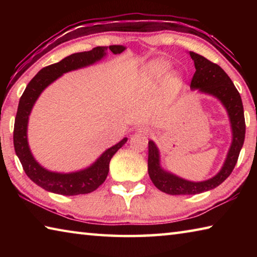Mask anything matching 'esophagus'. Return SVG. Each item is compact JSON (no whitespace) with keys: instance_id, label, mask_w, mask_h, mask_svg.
<instances>
[{"instance_id":"1","label":"esophagus","mask_w":257,"mask_h":257,"mask_svg":"<svg viewBox=\"0 0 257 257\" xmlns=\"http://www.w3.org/2000/svg\"><path fill=\"white\" fill-rule=\"evenodd\" d=\"M136 132L138 133V134H143V135H149V134H151V128H149V127H145V125H143V127H138L137 129H136Z\"/></svg>"}]
</instances>
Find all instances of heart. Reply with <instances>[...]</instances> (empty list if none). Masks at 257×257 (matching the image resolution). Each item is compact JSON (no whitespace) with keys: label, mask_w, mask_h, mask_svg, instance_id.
Segmentation results:
<instances>
[{"label":"heart","mask_w":257,"mask_h":257,"mask_svg":"<svg viewBox=\"0 0 257 257\" xmlns=\"http://www.w3.org/2000/svg\"><path fill=\"white\" fill-rule=\"evenodd\" d=\"M170 62L168 60L164 59H156L151 61L150 63H147L144 70H143L142 75L146 79H151V80H160L165 73L168 72L169 68H170ZM169 80H170L171 84L173 85H178L180 82L179 76H178L177 72H172L169 75Z\"/></svg>","instance_id":"b5f03b06"}]
</instances>
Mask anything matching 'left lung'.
<instances>
[{"instance_id": "left-lung-1", "label": "left lung", "mask_w": 257, "mask_h": 257, "mask_svg": "<svg viewBox=\"0 0 257 257\" xmlns=\"http://www.w3.org/2000/svg\"><path fill=\"white\" fill-rule=\"evenodd\" d=\"M195 69L190 88L219 99L227 110L232 141L220 171L204 181H190L164 170L160 162V151L153 141L149 142V175L156 188L169 195H195L214 189L231 175L245 141V116L240 94L223 69L204 56L189 52Z\"/></svg>"}]
</instances>
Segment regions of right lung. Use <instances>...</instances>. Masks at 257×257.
<instances>
[{"mask_svg":"<svg viewBox=\"0 0 257 257\" xmlns=\"http://www.w3.org/2000/svg\"><path fill=\"white\" fill-rule=\"evenodd\" d=\"M107 49L113 54H120L125 50L122 45L97 46L92 51L80 52L67 56L60 62L43 68L26 87L23 96L20 97L18 111H17L14 130V145L16 154L20 160L26 175L37 186L51 193L75 196V195L88 194L97 189L105 181L108 173V164L112 156L121 149L128 138L125 137L118 144L113 145L95 161L93 164L82 170L73 172L50 171L35 160L28 144V121L35 103L47 86L69 71L77 70L98 62L105 58Z\"/></svg>","mask_w":257,"mask_h":257,"instance_id":"obj_1","label":"right lung"}]
</instances>
